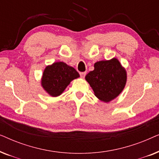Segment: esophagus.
I'll list each match as a JSON object with an SVG mask.
<instances>
[{
  "label": "esophagus",
  "instance_id": "1",
  "mask_svg": "<svg viewBox=\"0 0 159 159\" xmlns=\"http://www.w3.org/2000/svg\"><path fill=\"white\" fill-rule=\"evenodd\" d=\"M80 77L82 78H84V77H85L86 75V72H80Z\"/></svg>",
  "mask_w": 159,
  "mask_h": 159
}]
</instances>
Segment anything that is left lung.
I'll list each match as a JSON object with an SVG mask.
<instances>
[{
  "label": "left lung",
  "instance_id": "obj_1",
  "mask_svg": "<svg viewBox=\"0 0 159 159\" xmlns=\"http://www.w3.org/2000/svg\"><path fill=\"white\" fill-rule=\"evenodd\" d=\"M86 81L101 101L108 103L118 96L127 82V71L116 58L95 63L94 70L85 76Z\"/></svg>",
  "mask_w": 159,
  "mask_h": 159
}]
</instances>
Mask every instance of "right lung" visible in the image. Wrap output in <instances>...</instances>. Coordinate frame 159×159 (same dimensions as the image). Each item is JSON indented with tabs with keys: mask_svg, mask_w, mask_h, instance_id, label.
Segmentation results:
<instances>
[{
	"mask_svg": "<svg viewBox=\"0 0 159 159\" xmlns=\"http://www.w3.org/2000/svg\"><path fill=\"white\" fill-rule=\"evenodd\" d=\"M80 77L72 66L64 62H55L45 67L41 79V85L48 94L57 97L64 92L73 80Z\"/></svg>",
	"mask_w": 159,
	"mask_h": 159,
	"instance_id": "right-lung-1",
	"label": "right lung"
}]
</instances>
